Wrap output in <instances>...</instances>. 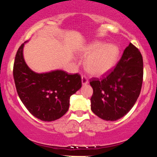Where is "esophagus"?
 <instances>
[{"mask_svg": "<svg viewBox=\"0 0 157 157\" xmlns=\"http://www.w3.org/2000/svg\"><path fill=\"white\" fill-rule=\"evenodd\" d=\"M82 85H86L88 84V80L85 76H82Z\"/></svg>", "mask_w": 157, "mask_h": 157, "instance_id": "1", "label": "esophagus"}]
</instances>
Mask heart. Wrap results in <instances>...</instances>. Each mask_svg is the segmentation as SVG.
<instances>
[{
  "mask_svg": "<svg viewBox=\"0 0 157 157\" xmlns=\"http://www.w3.org/2000/svg\"><path fill=\"white\" fill-rule=\"evenodd\" d=\"M82 56L87 57L84 62L85 70L94 76H101L111 70L119 55L117 46L100 41H93L82 50Z\"/></svg>",
  "mask_w": 157,
  "mask_h": 157,
  "instance_id": "b5f03b06",
  "label": "heart"
}]
</instances>
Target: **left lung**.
I'll return each mask as SVG.
<instances>
[{
  "instance_id": "obj_1",
  "label": "left lung",
  "mask_w": 157,
  "mask_h": 157,
  "mask_svg": "<svg viewBox=\"0 0 157 157\" xmlns=\"http://www.w3.org/2000/svg\"><path fill=\"white\" fill-rule=\"evenodd\" d=\"M143 58L130 43L116 67L90 82L93 89L91 110L105 121H114L130 111L140 95L143 82Z\"/></svg>"
}]
</instances>
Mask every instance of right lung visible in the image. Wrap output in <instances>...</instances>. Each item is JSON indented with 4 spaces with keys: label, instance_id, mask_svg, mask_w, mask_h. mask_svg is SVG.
Masks as SVG:
<instances>
[{
    "label": "right lung",
    "instance_id": "obj_1",
    "mask_svg": "<svg viewBox=\"0 0 157 157\" xmlns=\"http://www.w3.org/2000/svg\"><path fill=\"white\" fill-rule=\"evenodd\" d=\"M26 42L18 49L14 61L13 78L18 95L33 116L43 121H55L67 112L70 96L82 87L80 75L62 70L33 72L24 58Z\"/></svg>",
    "mask_w": 157,
    "mask_h": 157
}]
</instances>
